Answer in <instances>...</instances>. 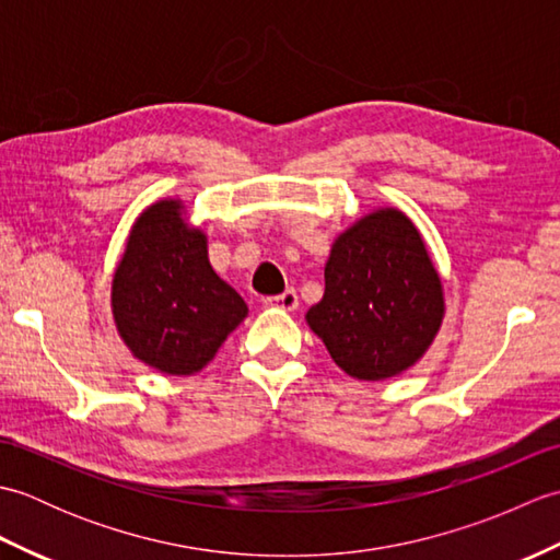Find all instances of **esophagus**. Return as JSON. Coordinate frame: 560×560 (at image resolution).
Instances as JSON below:
<instances>
[{
    "label": "esophagus",
    "mask_w": 560,
    "mask_h": 560,
    "mask_svg": "<svg viewBox=\"0 0 560 560\" xmlns=\"http://www.w3.org/2000/svg\"><path fill=\"white\" fill-rule=\"evenodd\" d=\"M265 305L279 307V311H295V307H299V293L293 289H287L279 295H269V299H265Z\"/></svg>",
    "instance_id": "1"
}]
</instances>
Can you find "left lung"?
<instances>
[{
  "mask_svg": "<svg viewBox=\"0 0 560 560\" xmlns=\"http://www.w3.org/2000/svg\"><path fill=\"white\" fill-rule=\"evenodd\" d=\"M443 313L419 231L401 211L380 209L331 245L325 295L305 319L343 373L385 380L421 359Z\"/></svg>",
  "mask_w": 560,
  "mask_h": 560,
  "instance_id": "1",
  "label": "left lung"
}]
</instances>
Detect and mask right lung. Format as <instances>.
Returning a JSON list of instances; mask_svg holds the SVG:
<instances>
[{
	"label": "right lung",
	"mask_w": 560,
	"mask_h": 560,
	"mask_svg": "<svg viewBox=\"0 0 560 560\" xmlns=\"http://www.w3.org/2000/svg\"><path fill=\"white\" fill-rule=\"evenodd\" d=\"M113 315L139 361L189 375L213 359L247 305L211 269L205 233L187 229L180 205L165 199L129 233L113 279Z\"/></svg>",
	"instance_id": "1"
}]
</instances>
